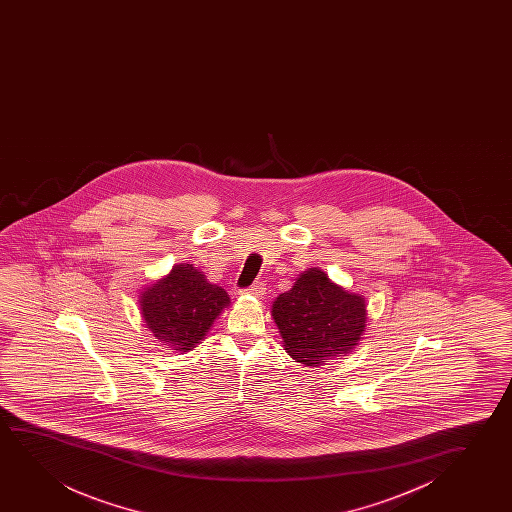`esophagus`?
<instances>
[{"instance_id":"obj_1","label":"esophagus","mask_w":512,"mask_h":512,"mask_svg":"<svg viewBox=\"0 0 512 512\" xmlns=\"http://www.w3.org/2000/svg\"><path fill=\"white\" fill-rule=\"evenodd\" d=\"M243 292H245V294L255 295V297H264V294H266V283L255 281L252 287L246 288Z\"/></svg>"}]
</instances>
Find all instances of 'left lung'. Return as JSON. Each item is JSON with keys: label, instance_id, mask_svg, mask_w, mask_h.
<instances>
[{"label": "left lung", "instance_id": "8db88e82", "mask_svg": "<svg viewBox=\"0 0 512 512\" xmlns=\"http://www.w3.org/2000/svg\"><path fill=\"white\" fill-rule=\"evenodd\" d=\"M271 315L288 355L313 367L350 353L367 325L364 297L332 283L318 267L276 297Z\"/></svg>", "mask_w": 512, "mask_h": 512}]
</instances>
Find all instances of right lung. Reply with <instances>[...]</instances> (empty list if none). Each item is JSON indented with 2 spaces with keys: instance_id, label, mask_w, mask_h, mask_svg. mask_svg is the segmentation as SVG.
I'll use <instances>...</instances> for the list:
<instances>
[{
  "instance_id": "add662e5",
  "label": "right lung",
  "mask_w": 512,
  "mask_h": 512,
  "mask_svg": "<svg viewBox=\"0 0 512 512\" xmlns=\"http://www.w3.org/2000/svg\"><path fill=\"white\" fill-rule=\"evenodd\" d=\"M231 304L224 288L211 285L192 264H178L141 292V316L166 348L189 351L203 341L218 315Z\"/></svg>"
}]
</instances>
